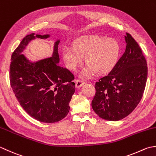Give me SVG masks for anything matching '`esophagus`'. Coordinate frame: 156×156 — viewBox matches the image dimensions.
Segmentation results:
<instances>
[{"instance_id":"1","label":"esophagus","mask_w":156,"mask_h":156,"mask_svg":"<svg viewBox=\"0 0 156 156\" xmlns=\"http://www.w3.org/2000/svg\"><path fill=\"white\" fill-rule=\"evenodd\" d=\"M75 83L76 87H80L85 83V82L83 81H81L80 79H75Z\"/></svg>"}]
</instances>
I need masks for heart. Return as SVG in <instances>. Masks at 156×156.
<instances>
[{
    "instance_id": "obj_1",
    "label": "heart",
    "mask_w": 156,
    "mask_h": 156,
    "mask_svg": "<svg viewBox=\"0 0 156 156\" xmlns=\"http://www.w3.org/2000/svg\"><path fill=\"white\" fill-rule=\"evenodd\" d=\"M120 46L114 39H105L97 36H87L79 38L75 47L65 46L62 50L66 65L74 70L83 61L88 64L83 69L81 76L89 77L94 73H106L110 71L118 60Z\"/></svg>"
}]
</instances>
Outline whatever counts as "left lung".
Here are the masks:
<instances>
[{
	"mask_svg": "<svg viewBox=\"0 0 156 156\" xmlns=\"http://www.w3.org/2000/svg\"><path fill=\"white\" fill-rule=\"evenodd\" d=\"M125 51L108 74L99 79L91 101L94 111L110 121L129 115L140 102L147 78L145 57L131 34L125 37Z\"/></svg>",
	"mask_w": 156,
	"mask_h": 156,
	"instance_id": "obj_1",
	"label": "left lung"
}]
</instances>
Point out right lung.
<instances>
[{
  "label": "right lung",
  "mask_w": 156,
  "mask_h": 156,
  "mask_svg": "<svg viewBox=\"0 0 156 156\" xmlns=\"http://www.w3.org/2000/svg\"><path fill=\"white\" fill-rule=\"evenodd\" d=\"M35 34L25 36L12 52L10 64L11 86L21 107L30 116L42 122L52 123L64 119L75 91L72 73L58 65L56 41L50 58L30 62L21 52ZM49 35H36L40 39Z\"/></svg>",
  "instance_id": "add662e5"
}]
</instances>
